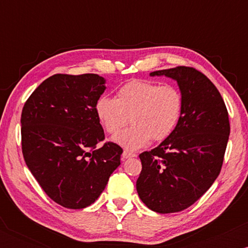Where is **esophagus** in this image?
I'll use <instances>...</instances> for the list:
<instances>
[{"label":"esophagus","mask_w":248,"mask_h":248,"mask_svg":"<svg viewBox=\"0 0 248 248\" xmlns=\"http://www.w3.org/2000/svg\"><path fill=\"white\" fill-rule=\"evenodd\" d=\"M136 154L133 152H129V150H124L122 153V158H130V157H135Z\"/></svg>","instance_id":"34e87169"}]
</instances>
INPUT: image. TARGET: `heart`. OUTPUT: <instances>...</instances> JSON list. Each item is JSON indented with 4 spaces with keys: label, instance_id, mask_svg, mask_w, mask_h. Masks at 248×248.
I'll return each instance as SVG.
<instances>
[{
    "label": "heart",
    "instance_id": "1",
    "mask_svg": "<svg viewBox=\"0 0 248 248\" xmlns=\"http://www.w3.org/2000/svg\"><path fill=\"white\" fill-rule=\"evenodd\" d=\"M183 110V95L170 84L130 80L118 90L116 98L102 95L95 102V113L107 133L116 134L129 121L133 126L115 136L128 149L146 146L150 139L163 141L177 127Z\"/></svg>",
    "mask_w": 248,
    "mask_h": 248
}]
</instances>
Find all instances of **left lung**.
I'll return each mask as SVG.
<instances>
[{"instance_id":"8db88e82","label":"left lung","mask_w":248,"mask_h":248,"mask_svg":"<svg viewBox=\"0 0 248 248\" xmlns=\"http://www.w3.org/2000/svg\"><path fill=\"white\" fill-rule=\"evenodd\" d=\"M178 82L183 110L171 135L140 154L136 190L157 213L183 211L197 202L218 177L230 135L229 112L217 87L195 67L155 71Z\"/></svg>"}]
</instances>
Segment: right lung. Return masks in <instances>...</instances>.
I'll list each match as a JSON object with an SVG mask.
<instances>
[{"instance_id": "obj_1", "label": "right lung", "mask_w": 248, "mask_h": 248, "mask_svg": "<svg viewBox=\"0 0 248 248\" xmlns=\"http://www.w3.org/2000/svg\"><path fill=\"white\" fill-rule=\"evenodd\" d=\"M102 77L53 75L25 101L21 115L22 153L49 197L67 209L93 204L120 166L124 150L105 142L95 102L105 91Z\"/></svg>"}]
</instances>
